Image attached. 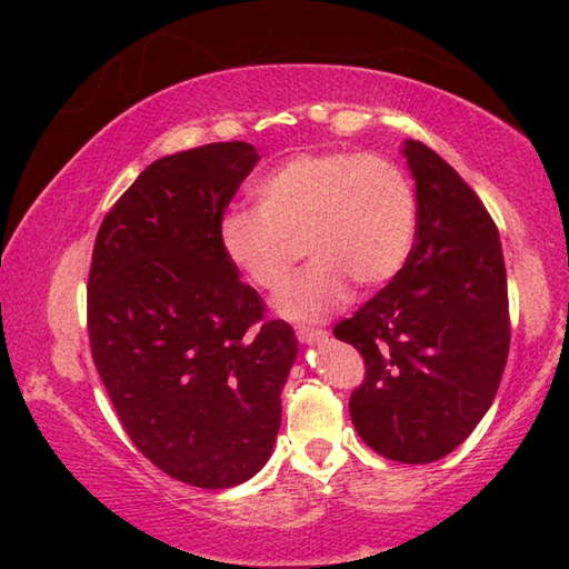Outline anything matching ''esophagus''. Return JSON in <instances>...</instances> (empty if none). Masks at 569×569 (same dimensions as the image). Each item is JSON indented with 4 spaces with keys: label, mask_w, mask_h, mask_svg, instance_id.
Masks as SVG:
<instances>
[{
    "label": "esophagus",
    "mask_w": 569,
    "mask_h": 569,
    "mask_svg": "<svg viewBox=\"0 0 569 569\" xmlns=\"http://www.w3.org/2000/svg\"><path fill=\"white\" fill-rule=\"evenodd\" d=\"M296 336L301 343H323L329 339V333L323 329H296Z\"/></svg>",
    "instance_id": "obj_1"
}]
</instances>
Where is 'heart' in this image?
<instances>
[{
    "label": "heart",
    "instance_id": "heart-1",
    "mask_svg": "<svg viewBox=\"0 0 569 569\" xmlns=\"http://www.w3.org/2000/svg\"><path fill=\"white\" fill-rule=\"evenodd\" d=\"M258 208H228L218 243L256 291L278 296L301 248L311 266L278 308L319 321L349 298L351 283L377 288L397 276L417 236V196L397 162L351 152H301L253 182Z\"/></svg>",
    "mask_w": 569,
    "mask_h": 569
}]
</instances>
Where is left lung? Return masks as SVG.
<instances>
[{"label":"left lung","mask_w":569,"mask_h":569,"mask_svg":"<svg viewBox=\"0 0 569 569\" xmlns=\"http://www.w3.org/2000/svg\"><path fill=\"white\" fill-rule=\"evenodd\" d=\"M417 182V236L401 271L333 329L359 349L366 379L349 411L377 455L429 465L492 407L509 353V303L495 220L459 172L403 142Z\"/></svg>","instance_id":"1"}]
</instances>
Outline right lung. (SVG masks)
I'll return each instance as SVG.
<instances>
[{
    "label": "right lung",
    "instance_id": "right-lung-1",
    "mask_svg": "<svg viewBox=\"0 0 569 569\" xmlns=\"http://www.w3.org/2000/svg\"><path fill=\"white\" fill-rule=\"evenodd\" d=\"M261 160L248 142L166 156L104 216L92 250V359L124 431L152 465L203 489L243 485L281 429L298 341L263 321L218 220Z\"/></svg>",
    "mask_w": 569,
    "mask_h": 569
}]
</instances>
